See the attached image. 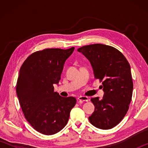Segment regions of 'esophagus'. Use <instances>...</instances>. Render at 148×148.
<instances>
[{"mask_svg": "<svg viewBox=\"0 0 148 148\" xmlns=\"http://www.w3.org/2000/svg\"><path fill=\"white\" fill-rule=\"evenodd\" d=\"M77 99H78L79 102H87L89 101V98L87 97H86V96H80L78 98H77Z\"/></svg>", "mask_w": 148, "mask_h": 148, "instance_id": "1", "label": "esophagus"}]
</instances>
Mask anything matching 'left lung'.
Wrapping results in <instances>:
<instances>
[{
    "instance_id": "1",
    "label": "left lung",
    "mask_w": 148,
    "mask_h": 148,
    "mask_svg": "<svg viewBox=\"0 0 148 148\" xmlns=\"http://www.w3.org/2000/svg\"><path fill=\"white\" fill-rule=\"evenodd\" d=\"M89 60L95 79L102 82L103 98L91 99L95 111L89 117L97 128L107 130L121 122L129 110L133 83L131 66L119 50L101 44L85 46L77 49Z\"/></svg>"
}]
</instances>
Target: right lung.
<instances>
[{"mask_svg":"<svg viewBox=\"0 0 148 148\" xmlns=\"http://www.w3.org/2000/svg\"><path fill=\"white\" fill-rule=\"evenodd\" d=\"M74 47L45 49L27 57L20 69L16 92L24 116L33 128L52 135L64 128L76 103L74 97L54 92L66 60Z\"/></svg>","mask_w":148,"mask_h":148,"instance_id":"right-lung-1","label":"right lung"}]
</instances>
